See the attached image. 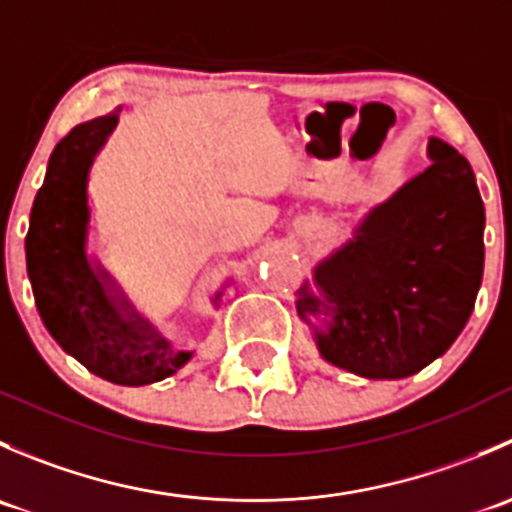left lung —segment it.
<instances>
[{"label": "left lung", "mask_w": 512, "mask_h": 512, "mask_svg": "<svg viewBox=\"0 0 512 512\" xmlns=\"http://www.w3.org/2000/svg\"><path fill=\"white\" fill-rule=\"evenodd\" d=\"M431 165L376 205L297 299L319 352L369 379H404L466 327L483 280L485 210L471 163L431 138ZM309 322V319H307Z\"/></svg>", "instance_id": "1"}]
</instances>
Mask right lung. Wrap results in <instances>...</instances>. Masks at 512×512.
Masks as SVG:
<instances>
[{
    "label": "right lung",
    "instance_id": "obj_1",
    "mask_svg": "<svg viewBox=\"0 0 512 512\" xmlns=\"http://www.w3.org/2000/svg\"><path fill=\"white\" fill-rule=\"evenodd\" d=\"M116 123L118 113H108L56 143L29 218L27 272L36 309L64 352L111 384L143 386L175 374L190 354H173L146 319L123 314L128 302L108 294V275L86 257V180Z\"/></svg>",
    "mask_w": 512,
    "mask_h": 512
}]
</instances>
